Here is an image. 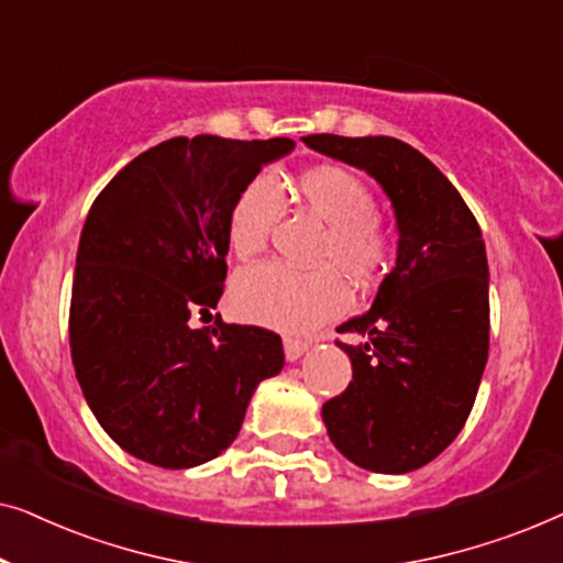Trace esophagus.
<instances>
[{
  "label": "esophagus",
  "mask_w": 563,
  "mask_h": 563,
  "mask_svg": "<svg viewBox=\"0 0 563 563\" xmlns=\"http://www.w3.org/2000/svg\"><path fill=\"white\" fill-rule=\"evenodd\" d=\"M307 351V343L297 341V338H284V356L287 361H297Z\"/></svg>",
  "instance_id": "esophagus-1"
}]
</instances>
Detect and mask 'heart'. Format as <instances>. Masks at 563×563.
Masks as SVG:
<instances>
[{"instance_id": "obj_1", "label": "heart", "mask_w": 563, "mask_h": 563, "mask_svg": "<svg viewBox=\"0 0 563 563\" xmlns=\"http://www.w3.org/2000/svg\"><path fill=\"white\" fill-rule=\"evenodd\" d=\"M297 195L307 210L328 222L318 264L320 272H297L284 264L251 266L235 276L230 302L238 318L282 333H310L349 310L351 289L368 284L389 264L391 235L376 214L366 181L338 164L307 166L297 176ZM282 214V189L258 174L238 191L228 212V245L238 258H253L268 245ZM330 265L341 267L340 273Z\"/></svg>"}]
</instances>
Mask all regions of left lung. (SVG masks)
<instances>
[{
    "instance_id": "left-lung-1",
    "label": "left lung",
    "mask_w": 563,
    "mask_h": 563,
    "mask_svg": "<svg viewBox=\"0 0 563 563\" xmlns=\"http://www.w3.org/2000/svg\"><path fill=\"white\" fill-rule=\"evenodd\" d=\"M310 148L364 168L397 214V264L372 310L335 341L353 382L322 405L330 441L376 474H407L451 445L472 412L489 353V268L479 222L456 187L397 137L307 135Z\"/></svg>"
}]
</instances>
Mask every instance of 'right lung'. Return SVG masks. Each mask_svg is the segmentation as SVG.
<instances>
[{
	"mask_svg": "<svg viewBox=\"0 0 563 563\" xmlns=\"http://www.w3.org/2000/svg\"><path fill=\"white\" fill-rule=\"evenodd\" d=\"M289 137H172L130 161L84 222L68 312L76 379L120 449L164 468L220 456L251 395L284 366L256 325L195 328L228 274V212ZM202 320V318H199Z\"/></svg>",
	"mask_w": 563,
	"mask_h": 563,
	"instance_id": "right-lung-1",
	"label": "right lung"
}]
</instances>
